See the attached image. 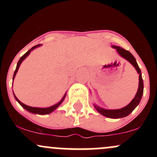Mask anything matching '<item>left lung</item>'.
Segmentation results:
<instances>
[{
    "instance_id": "left-lung-1",
    "label": "left lung",
    "mask_w": 157,
    "mask_h": 157,
    "mask_svg": "<svg viewBox=\"0 0 157 157\" xmlns=\"http://www.w3.org/2000/svg\"><path fill=\"white\" fill-rule=\"evenodd\" d=\"M113 48H116L117 51L118 52V53L120 54L122 57H124V58H125L126 60H128L129 62H130L134 66V68H136V70L137 71L138 74L140 75V77H139L140 82H139L138 91L137 92H136V96H135L134 98L133 99L132 101H131L127 106L122 108L121 109L107 110V109H101V108L98 107V106L94 105V107L95 109H97V111H98L99 113H100L101 114L103 115V116L107 117H109V118L117 119V118H122V117H127L128 115L130 114V113L134 111L135 108L139 105V103H140V100H141L142 99V94H143L144 86H143V80H142V77L141 70H140V67H139L137 63H136V59L134 58V57L132 55V54H131L130 52L127 51V50L124 49V48H122L119 47V46H113Z\"/></svg>"
}]
</instances>
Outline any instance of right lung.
I'll return each instance as SVG.
<instances>
[{"label": "right lung", "instance_id": "right-lung-1", "mask_svg": "<svg viewBox=\"0 0 157 157\" xmlns=\"http://www.w3.org/2000/svg\"><path fill=\"white\" fill-rule=\"evenodd\" d=\"M40 46V44L36 45V46H33V47H32V48H31V49L29 50V51L27 52L26 53H25L24 55H23L22 56V57H21V59H20L18 62H17V67H16V69H15V73H14V75H13V80H14V78H15V75H16V73H17V70H18V68H19L20 65H21V63H22V61H23V60H24L25 58H26V57H27V56H28L29 55V53H30V52H31L32 50H33L34 48H35L38 47V46ZM13 94H14V93H13ZM66 94L64 95V97H63L62 100H61L60 101L58 102V103L55 104V105H52V106H51V107L46 108V109H42V108H34V107H30V106H28V105H25V104H23V102H21V101H20V100H18V99H17V97H16V96H15V94H14V96H15V100H17V101L19 102L20 105H21V106H22V107L23 108V109H25L26 110H27V111H29V112L33 113H38V114H47V113H49L52 112V111H53L54 110H55L56 109H57V107H58L59 105H60L61 102H62L63 101V100H64L65 97H66Z\"/></svg>", "mask_w": 157, "mask_h": 157}]
</instances>
